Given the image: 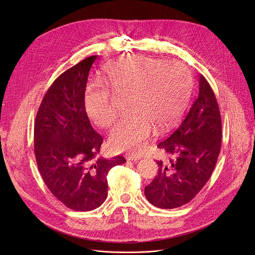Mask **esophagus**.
Listing matches in <instances>:
<instances>
[{"instance_id":"obj_1","label":"esophagus","mask_w":255,"mask_h":255,"mask_svg":"<svg viewBox=\"0 0 255 255\" xmlns=\"http://www.w3.org/2000/svg\"><path fill=\"white\" fill-rule=\"evenodd\" d=\"M141 157L139 155H136V154H126V159L127 160H139Z\"/></svg>"}]
</instances>
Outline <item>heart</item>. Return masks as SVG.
Listing matches in <instances>:
<instances>
[{
	"mask_svg": "<svg viewBox=\"0 0 255 255\" xmlns=\"http://www.w3.org/2000/svg\"><path fill=\"white\" fill-rule=\"evenodd\" d=\"M104 84L89 87L85 109L100 128H109L117 119L110 91L128 95L129 113L111 131L109 141L117 151L140 152L153 127L170 126L183 112L191 90V74L178 61L163 62L146 55L121 57L104 68Z\"/></svg>",
	"mask_w": 255,
	"mask_h": 255,
	"instance_id": "obj_1",
	"label": "heart"
}]
</instances>
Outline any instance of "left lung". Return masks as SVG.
Returning a JSON list of instances; mask_svg holds the SVG:
<instances>
[{
	"label": "left lung",
	"instance_id": "1",
	"mask_svg": "<svg viewBox=\"0 0 255 255\" xmlns=\"http://www.w3.org/2000/svg\"><path fill=\"white\" fill-rule=\"evenodd\" d=\"M219 107L207 80L200 75L199 92L181 123L157 147L171 156L157 161L158 173L145 187L153 206L173 209L192 201L212 175L221 149Z\"/></svg>",
	"mask_w": 255,
	"mask_h": 255
}]
</instances>
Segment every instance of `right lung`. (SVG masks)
<instances>
[{
    "instance_id": "right-lung-1",
    "label": "right lung",
    "mask_w": 255,
    "mask_h": 255,
    "mask_svg": "<svg viewBox=\"0 0 255 255\" xmlns=\"http://www.w3.org/2000/svg\"><path fill=\"white\" fill-rule=\"evenodd\" d=\"M90 56L60 75L47 90L34 126L38 169L52 195L67 208L92 211L108 196L109 170L126 159L98 157L102 136L92 127L85 109Z\"/></svg>"
}]
</instances>
